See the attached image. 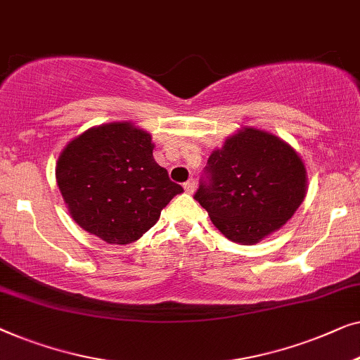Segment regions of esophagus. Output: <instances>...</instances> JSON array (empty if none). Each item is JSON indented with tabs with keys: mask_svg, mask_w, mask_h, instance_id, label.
<instances>
[{
	"mask_svg": "<svg viewBox=\"0 0 360 360\" xmlns=\"http://www.w3.org/2000/svg\"><path fill=\"white\" fill-rule=\"evenodd\" d=\"M184 191L187 192V194H192V192L195 191V179H189L187 182H184Z\"/></svg>",
	"mask_w": 360,
	"mask_h": 360,
	"instance_id": "obj_1",
	"label": "esophagus"
}]
</instances>
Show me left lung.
<instances>
[{
	"mask_svg": "<svg viewBox=\"0 0 360 360\" xmlns=\"http://www.w3.org/2000/svg\"><path fill=\"white\" fill-rule=\"evenodd\" d=\"M305 194L297 151L269 131L245 127L212 151L194 199L229 240L255 245L285 225Z\"/></svg>",
	"mask_w": 360,
	"mask_h": 360,
	"instance_id": "left-lung-1",
	"label": "left lung"
}]
</instances>
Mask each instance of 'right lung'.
Returning a JSON list of instances; mask_svg holds the SVG:
<instances>
[{
	"instance_id": "right-lung-1",
	"label": "right lung",
	"mask_w": 360,
	"mask_h": 360,
	"mask_svg": "<svg viewBox=\"0 0 360 360\" xmlns=\"http://www.w3.org/2000/svg\"><path fill=\"white\" fill-rule=\"evenodd\" d=\"M148 131L130 122L86 130L57 161L58 189L73 220L109 245L143 236L182 187L153 158Z\"/></svg>"
}]
</instances>
